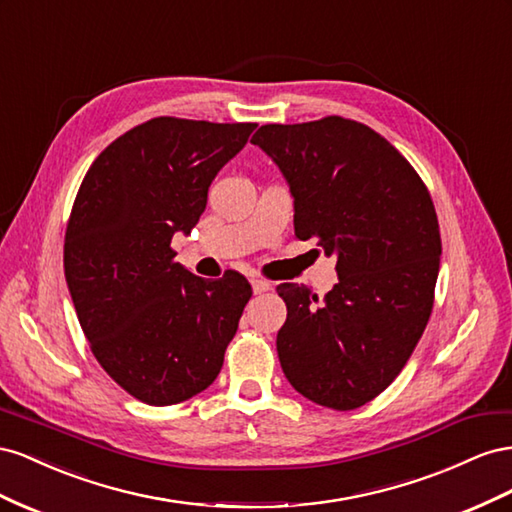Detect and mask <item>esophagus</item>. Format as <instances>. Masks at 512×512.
I'll list each match as a JSON object with an SVG mask.
<instances>
[{"instance_id": "34e87169", "label": "esophagus", "mask_w": 512, "mask_h": 512, "mask_svg": "<svg viewBox=\"0 0 512 512\" xmlns=\"http://www.w3.org/2000/svg\"><path fill=\"white\" fill-rule=\"evenodd\" d=\"M251 285H253V291L255 294H264V291H268L272 285H270V281H266V279H253L251 281Z\"/></svg>"}]
</instances>
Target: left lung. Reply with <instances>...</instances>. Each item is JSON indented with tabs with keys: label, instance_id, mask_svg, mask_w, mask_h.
<instances>
[{
	"label": "left lung",
	"instance_id": "obj_1",
	"mask_svg": "<svg viewBox=\"0 0 512 512\" xmlns=\"http://www.w3.org/2000/svg\"><path fill=\"white\" fill-rule=\"evenodd\" d=\"M251 143L285 175L296 236L337 255L339 283L324 300L276 287L283 373L313 403L356 410L394 382L431 317L442 255L431 195L394 145L339 115L266 124Z\"/></svg>",
	"mask_w": 512,
	"mask_h": 512
}]
</instances>
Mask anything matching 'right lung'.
<instances>
[{"mask_svg": "<svg viewBox=\"0 0 512 512\" xmlns=\"http://www.w3.org/2000/svg\"><path fill=\"white\" fill-rule=\"evenodd\" d=\"M257 124L154 118L87 169L64 240V274L100 367L148 405H173L221 373L253 289L242 274L206 281L173 261L216 173Z\"/></svg>", "mask_w": 512, "mask_h": 512, "instance_id": "obj_1", "label": "right lung"}]
</instances>
